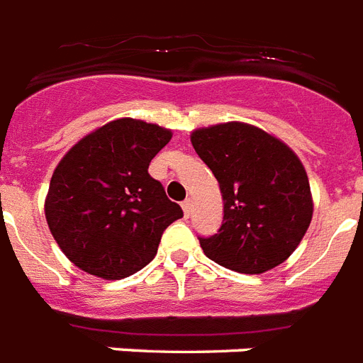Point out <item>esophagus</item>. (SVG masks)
<instances>
[{"instance_id":"34e87169","label":"esophagus","mask_w":363,"mask_h":363,"mask_svg":"<svg viewBox=\"0 0 363 363\" xmlns=\"http://www.w3.org/2000/svg\"><path fill=\"white\" fill-rule=\"evenodd\" d=\"M191 200H184V202H182V210H184V216L185 217H189V213H191Z\"/></svg>"}]
</instances>
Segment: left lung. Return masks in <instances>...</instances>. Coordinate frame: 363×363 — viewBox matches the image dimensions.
I'll return each instance as SVG.
<instances>
[{
    "label": "left lung",
    "instance_id": "1",
    "mask_svg": "<svg viewBox=\"0 0 363 363\" xmlns=\"http://www.w3.org/2000/svg\"><path fill=\"white\" fill-rule=\"evenodd\" d=\"M191 144L219 182L223 225L200 238L208 259L240 274H264L285 262L313 217L300 157L277 136L243 121L200 127Z\"/></svg>",
    "mask_w": 363,
    "mask_h": 363
}]
</instances>
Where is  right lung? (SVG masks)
<instances>
[{"label": "right lung", "instance_id": "1", "mask_svg": "<svg viewBox=\"0 0 363 363\" xmlns=\"http://www.w3.org/2000/svg\"><path fill=\"white\" fill-rule=\"evenodd\" d=\"M172 131L133 118L104 123L57 163L45 217L65 257L89 275L129 277L157 255L163 230L184 211L147 167Z\"/></svg>", "mask_w": 363, "mask_h": 363}]
</instances>
